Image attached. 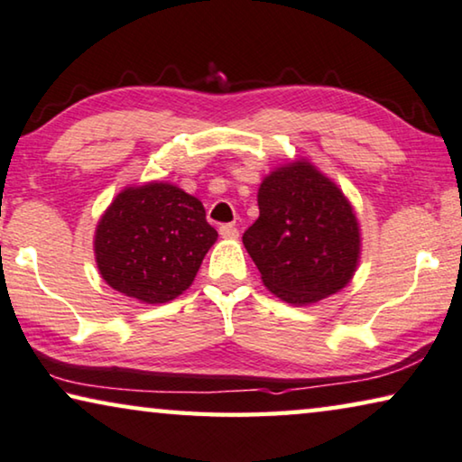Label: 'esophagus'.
Returning <instances> with one entry per match:
<instances>
[{
    "label": "esophagus",
    "instance_id": "34e87169",
    "mask_svg": "<svg viewBox=\"0 0 462 462\" xmlns=\"http://www.w3.org/2000/svg\"><path fill=\"white\" fill-rule=\"evenodd\" d=\"M219 234H222L224 238H238V228L234 224H224L219 226Z\"/></svg>",
    "mask_w": 462,
    "mask_h": 462
}]
</instances>
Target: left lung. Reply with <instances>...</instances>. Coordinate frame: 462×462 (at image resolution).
<instances>
[{"instance_id":"1","label":"left lung","mask_w":462,"mask_h":462,"mask_svg":"<svg viewBox=\"0 0 462 462\" xmlns=\"http://www.w3.org/2000/svg\"><path fill=\"white\" fill-rule=\"evenodd\" d=\"M257 201L259 217L243 243L275 297L309 305L348 284L359 263V224L329 178L294 162L261 182Z\"/></svg>"}]
</instances>
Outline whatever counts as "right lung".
<instances>
[{
	"label": "right lung",
	"mask_w": 462,
	"mask_h": 462,
	"mask_svg": "<svg viewBox=\"0 0 462 462\" xmlns=\"http://www.w3.org/2000/svg\"><path fill=\"white\" fill-rule=\"evenodd\" d=\"M217 232L199 199L165 182L122 190L95 232L101 278L143 302H168L192 284Z\"/></svg>",
	"instance_id": "add662e5"
}]
</instances>
